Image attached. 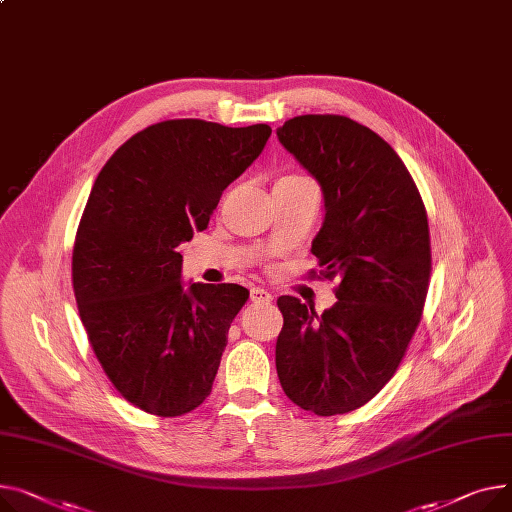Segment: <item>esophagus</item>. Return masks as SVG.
<instances>
[{"instance_id":"34e87169","label":"esophagus","mask_w":512,"mask_h":512,"mask_svg":"<svg viewBox=\"0 0 512 512\" xmlns=\"http://www.w3.org/2000/svg\"><path fill=\"white\" fill-rule=\"evenodd\" d=\"M271 300H274V296H271L267 290H263V288H253L251 290V302H255V304H269Z\"/></svg>"}]
</instances>
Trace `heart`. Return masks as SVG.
I'll return each instance as SVG.
<instances>
[{
  "instance_id": "heart-1",
  "label": "heart",
  "mask_w": 512,
  "mask_h": 512,
  "mask_svg": "<svg viewBox=\"0 0 512 512\" xmlns=\"http://www.w3.org/2000/svg\"><path fill=\"white\" fill-rule=\"evenodd\" d=\"M284 179H304V177H296V175H292V177H284Z\"/></svg>"
}]
</instances>
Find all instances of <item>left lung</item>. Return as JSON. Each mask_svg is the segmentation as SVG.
I'll return each instance as SVG.
<instances>
[{"label": "left lung", "instance_id": "8db88e82", "mask_svg": "<svg viewBox=\"0 0 512 512\" xmlns=\"http://www.w3.org/2000/svg\"><path fill=\"white\" fill-rule=\"evenodd\" d=\"M278 140L321 185L325 220L311 253L339 282L323 315L278 300V377L302 410L348 414L391 381L420 325L432 269L426 208L397 152L348 117L300 115Z\"/></svg>", "mask_w": 512, "mask_h": 512}]
</instances>
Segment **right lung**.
Wrapping results in <instances>:
<instances>
[{"label": "right lung", "instance_id": "add662e5", "mask_svg": "<svg viewBox=\"0 0 512 512\" xmlns=\"http://www.w3.org/2000/svg\"><path fill=\"white\" fill-rule=\"evenodd\" d=\"M269 135L265 123L162 121L129 138L94 181L74 243V294L102 370L148 414L177 418L212 393L249 290L185 288L177 247L208 228Z\"/></svg>", "mask_w": 512, "mask_h": 512}]
</instances>
